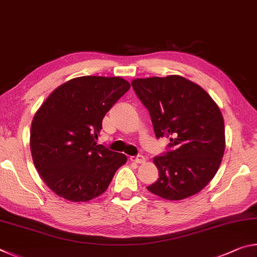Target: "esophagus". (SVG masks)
<instances>
[{"mask_svg": "<svg viewBox=\"0 0 257 257\" xmlns=\"http://www.w3.org/2000/svg\"><path fill=\"white\" fill-rule=\"evenodd\" d=\"M130 161L135 163H144L146 158L144 155H137V156H130Z\"/></svg>", "mask_w": 257, "mask_h": 257, "instance_id": "1", "label": "esophagus"}]
</instances>
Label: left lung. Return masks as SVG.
Listing matches in <instances>:
<instances>
[{"label": "left lung", "instance_id": "obj_1", "mask_svg": "<svg viewBox=\"0 0 257 257\" xmlns=\"http://www.w3.org/2000/svg\"><path fill=\"white\" fill-rule=\"evenodd\" d=\"M132 85L150 112L155 136L170 137L169 151L153 160L159 179L147 189L170 201L197 194L215 176L224 153L219 106L201 86L180 76L134 79Z\"/></svg>", "mask_w": 257, "mask_h": 257}]
</instances>
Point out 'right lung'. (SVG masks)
I'll use <instances>...</instances> for the list:
<instances>
[{
	"label": "right lung",
	"instance_id": "add662e5",
	"mask_svg": "<svg viewBox=\"0 0 257 257\" xmlns=\"http://www.w3.org/2000/svg\"><path fill=\"white\" fill-rule=\"evenodd\" d=\"M120 77L85 76L54 89L34 115L30 151L51 190L71 202L102 195L127 156L97 145L106 112L128 92Z\"/></svg>",
	"mask_w": 257,
	"mask_h": 257
}]
</instances>
